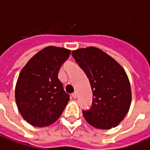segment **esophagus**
I'll use <instances>...</instances> for the list:
<instances>
[{"label": "esophagus", "mask_w": 150, "mask_h": 150, "mask_svg": "<svg viewBox=\"0 0 150 150\" xmlns=\"http://www.w3.org/2000/svg\"><path fill=\"white\" fill-rule=\"evenodd\" d=\"M71 96H72V97H73V98H76V97H77V93H73L71 94Z\"/></svg>", "instance_id": "34e87169"}]
</instances>
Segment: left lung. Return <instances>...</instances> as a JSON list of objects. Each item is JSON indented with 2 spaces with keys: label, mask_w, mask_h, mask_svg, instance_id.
Here are the masks:
<instances>
[{
  "label": "left lung",
  "mask_w": 150,
  "mask_h": 150,
  "mask_svg": "<svg viewBox=\"0 0 150 150\" xmlns=\"http://www.w3.org/2000/svg\"><path fill=\"white\" fill-rule=\"evenodd\" d=\"M72 56L87 75L93 91L91 107L83 110L86 121L99 129L119 125L127 114L132 100L125 71L110 56L95 47L75 50Z\"/></svg>",
  "instance_id": "1"
}]
</instances>
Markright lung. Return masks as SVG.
<instances>
[{
  "label": "right lung",
  "instance_id": "add662e5",
  "mask_svg": "<svg viewBox=\"0 0 150 150\" xmlns=\"http://www.w3.org/2000/svg\"><path fill=\"white\" fill-rule=\"evenodd\" d=\"M70 50L49 46L40 50L23 68L15 88L21 115L35 127H45L57 120L70 100L58 79V71Z\"/></svg>",
  "mask_w": 150,
  "mask_h": 150
}]
</instances>
